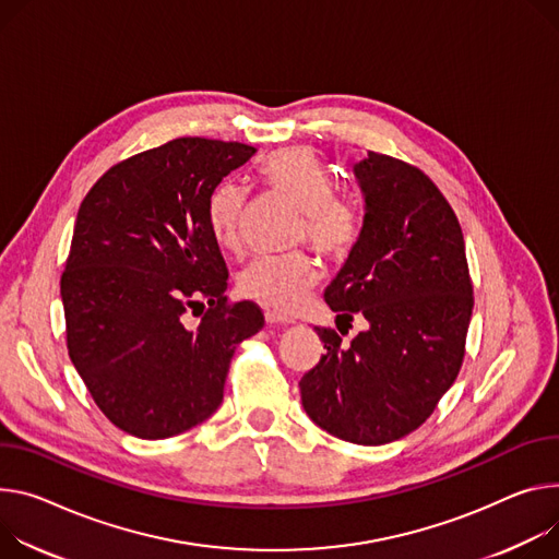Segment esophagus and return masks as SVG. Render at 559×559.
<instances>
[{
  "label": "esophagus",
  "instance_id": "1",
  "mask_svg": "<svg viewBox=\"0 0 559 559\" xmlns=\"http://www.w3.org/2000/svg\"><path fill=\"white\" fill-rule=\"evenodd\" d=\"M265 321H267L270 325H289V323H292V319H287V317L274 312V310H267V312H265Z\"/></svg>",
  "mask_w": 559,
  "mask_h": 559
}]
</instances>
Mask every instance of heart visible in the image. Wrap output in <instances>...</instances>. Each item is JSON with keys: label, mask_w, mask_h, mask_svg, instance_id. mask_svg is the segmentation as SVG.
<instances>
[{"label": "heart", "mask_w": 559, "mask_h": 559, "mask_svg": "<svg viewBox=\"0 0 559 559\" xmlns=\"http://www.w3.org/2000/svg\"><path fill=\"white\" fill-rule=\"evenodd\" d=\"M263 185L285 195L302 212L298 240H308L330 261H341L357 245L361 214L349 200L334 195L330 171L310 146H283L263 160ZM247 193L236 182L218 185L207 202V223L223 249L238 251L242 245V216ZM319 283V265L302 251L287 257H265L253 261L240 274V292L276 310L298 308Z\"/></svg>", "instance_id": "obj_1"}]
</instances>
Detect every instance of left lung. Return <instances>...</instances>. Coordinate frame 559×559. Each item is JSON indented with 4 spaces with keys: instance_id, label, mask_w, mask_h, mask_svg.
Instances as JSON below:
<instances>
[{
    "instance_id": "obj_1",
    "label": "left lung",
    "mask_w": 559,
    "mask_h": 559,
    "mask_svg": "<svg viewBox=\"0 0 559 559\" xmlns=\"http://www.w3.org/2000/svg\"><path fill=\"white\" fill-rule=\"evenodd\" d=\"M352 171L364 227L325 302L342 333L354 313L369 328L349 344L314 328L325 354L298 385L317 426L381 445L417 430L460 374L473 283L460 221L424 171L374 151Z\"/></svg>"
}]
</instances>
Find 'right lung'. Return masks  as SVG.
<instances>
[{
	"label": "right lung",
	"instance_id": "obj_1",
	"mask_svg": "<svg viewBox=\"0 0 559 559\" xmlns=\"http://www.w3.org/2000/svg\"><path fill=\"white\" fill-rule=\"evenodd\" d=\"M257 148L178 138L111 167L82 200L60 281L69 357L97 408L140 439H167L223 403L234 349L263 312L227 302L207 202ZM200 305L198 326L186 312Z\"/></svg>",
	"mask_w": 559,
	"mask_h": 559
}]
</instances>
